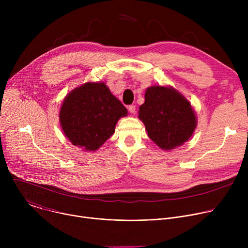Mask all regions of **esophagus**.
I'll return each mask as SVG.
<instances>
[{"label": "esophagus", "mask_w": 248, "mask_h": 248, "mask_svg": "<svg viewBox=\"0 0 248 248\" xmlns=\"http://www.w3.org/2000/svg\"><path fill=\"white\" fill-rule=\"evenodd\" d=\"M127 109H128V111H129L131 114H133V113L135 112V105H129L128 107H127Z\"/></svg>", "instance_id": "obj_1"}]
</instances>
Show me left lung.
Listing matches in <instances>:
<instances>
[{"label":"left lung","instance_id":"left-lung-1","mask_svg":"<svg viewBox=\"0 0 248 248\" xmlns=\"http://www.w3.org/2000/svg\"><path fill=\"white\" fill-rule=\"evenodd\" d=\"M138 113L150 139L165 150L182 145L196 127V118L189 102L172 88H147L145 102Z\"/></svg>","mask_w":248,"mask_h":248}]
</instances>
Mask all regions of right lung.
Returning <instances> with one entry per match:
<instances>
[{
  "label": "right lung",
  "mask_w": 248,
  "mask_h": 248,
  "mask_svg": "<svg viewBox=\"0 0 248 248\" xmlns=\"http://www.w3.org/2000/svg\"><path fill=\"white\" fill-rule=\"evenodd\" d=\"M126 115V108L105 83L87 82L65 97L60 121L70 142L94 151L110 138L120 118Z\"/></svg>",
  "instance_id": "1"
}]
</instances>
